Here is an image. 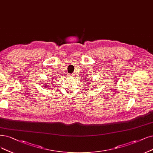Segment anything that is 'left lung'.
Masks as SVG:
<instances>
[{"label": "left lung", "mask_w": 153, "mask_h": 153, "mask_svg": "<svg viewBox=\"0 0 153 153\" xmlns=\"http://www.w3.org/2000/svg\"><path fill=\"white\" fill-rule=\"evenodd\" d=\"M92 86H93V85H92Z\"/></svg>", "instance_id": "8db88e82"}]
</instances>
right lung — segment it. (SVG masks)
<instances>
[{
  "label": "right lung",
  "instance_id": "1",
  "mask_svg": "<svg viewBox=\"0 0 153 153\" xmlns=\"http://www.w3.org/2000/svg\"><path fill=\"white\" fill-rule=\"evenodd\" d=\"M52 79V81H50L49 82L48 81L47 82H46V83H45V84H44V87H45V88H47V89H50L51 88V87H52V86L53 85V84H52V82H51V81H53V79L52 78V79Z\"/></svg>",
  "mask_w": 153,
  "mask_h": 153
}]
</instances>
